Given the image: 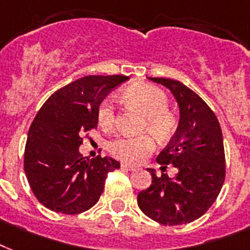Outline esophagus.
I'll return each instance as SVG.
<instances>
[{
	"label": "esophagus",
	"instance_id": "34e87169",
	"mask_svg": "<svg viewBox=\"0 0 250 250\" xmlns=\"http://www.w3.org/2000/svg\"><path fill=\"white\" fill-rule=\"evenodd\" d=\"M121 168H123V169H125V171H135V169H137V167H134V166H130V164H126V163L121 164Z\"/></svg>",
	"mask_w": 250,
	"mask_h": 250
}]
</instances>
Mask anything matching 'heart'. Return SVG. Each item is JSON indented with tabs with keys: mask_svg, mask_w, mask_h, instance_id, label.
Masks as SVG:
<instances>
[{
	"mask_svg": "<svg viewBox=\"0 0 250 250\" xmlns=\"http://www.w3.org/2000/svg\"><path fill=\"white\" fill-rule=\"evenodd\" d=\"M123 100L137 108L143 115L142 129L150 130L159 141L171 138L177 127V120L168 111V98L163 91L152 84L137 83L123 92ZM98 121L104 129H111L116 123V112L109 100H104L98 108ZM155 147L151 134L135 137H119L109 145V151L115 158L126 163H141Z\"/></svg>",
	"mask_w": 250,
	"mask_h": 250,
	"instance_id": "obj_1",
	"label": "heart"
}]
</instances>
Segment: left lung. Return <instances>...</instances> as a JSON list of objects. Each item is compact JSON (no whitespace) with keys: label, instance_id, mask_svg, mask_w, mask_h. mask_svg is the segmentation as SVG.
<instances>
[{"label":"left lung","instance_id":"obj_1","mask_svg":"<svg viewBox=\"0 0 250 250\" xmlns=\"http://www.w3.org/2000/svg\"><path fill=\"white\" fill-rule=\"evenodd\" d=\"M171 90L180 107V123L171 142L156 162L173 164L175 179L151 173L152 183L139 191L143 214L163 226H179L198 219L211 208L226 177L223 135L211 108L184 83L169 78H150ZM162 167V168H163ZM164 172V171H163Z\"/></svg>","mask_w":250,"mask_h":250}]
</instances>
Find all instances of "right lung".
<instances>
[{
	"instance_id": "add662e5",
	"label": "right lung",
	"mask_w": 250,
	"mask_h": 250,
	"mask_svg": "<svg viewBox=\"0 0 250 250\" xmlns=\"http://www.w3.org/2000/svg\"><path fill=\"white\" fill-rule=\"evenodd\" d=\"M125 75H87L48 98L31 124L24 172L35 197L52 211L75 215L100 198L109 172L119 169L112 158L86 159L79 154L87 131L98 126L104 96L126 82Z\"/></svg>"
}]
</instances>
